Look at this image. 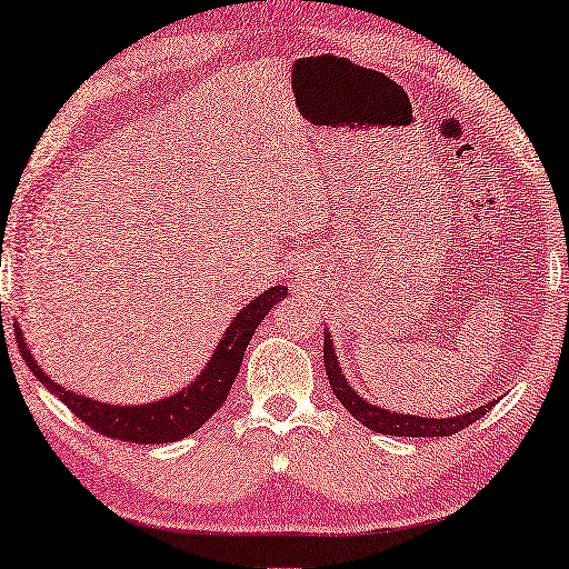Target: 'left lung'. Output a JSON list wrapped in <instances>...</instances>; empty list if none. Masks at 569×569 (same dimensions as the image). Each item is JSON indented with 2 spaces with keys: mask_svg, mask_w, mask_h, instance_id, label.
Wrapping results in <instances>:
<instances>
[{
  "mask_svg": "<svg viewBox=\"0 0 569 569\" xmlns=\"http://www.w3.org/2000/svg\"><path fill=\"white\" fill-rule=\"evenodd\" d=\"M322 358H325V370H328V380L335 390V396H338L340 403L348 408L350 416H356V421L372 428L376 433L408 436V439H418V436H451V433H459L461 428L471 426L473 421H479V418L487 416L489 408L495 406L489 400L487 406H479L473 408V411L451 416V418H426V416L388 411V408L370 403V400L362 398L358 390L348 383L346 372H342V366L338 362V352H335V342L330 340V330H325Z\"/></svg>",
  "mask_w": 569,
  "mask_h": 569,
  "instance_id": "left-lung-1",
  "label": "left lung"
}]
</instances>
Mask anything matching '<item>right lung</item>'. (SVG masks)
I'll return each instance as SVG.
<instances>
[{
    "instance_id": "right-lung-1",
    "label": "right lung",
    "mask_w": 569,
    "mask_h": 569,
    "mask_svg": "<svg viewBox=\"0 0 569 569\" xmlns=\"http://www.w3.org/2000/svg\"><path fill=\"white\" fill-rule=\"evenodd\" d=\"M284 297L287 287L274 284L259 297H254L251 302H247V307H241L237 318L229 322V328L221 335L217 348H213L209 362L191 383H186L171 396L141 406H120L108 403V400H92L88 396L72 393V390L64 386L54 383L48 372L37 366L20 325H17V342H20L22 358L27 362V368L34 372V378L40 380L52 396H58L82 423H88L92 428V431L108 436V439L130 443H173L186 439V436H191L193 431H199V428L219 411V406L229 396L231 383L237 380V372L241 368V360H244L251 335L259 328V322L267 318V312L272 310L279 300H284Z\"/></svg>"
}]
</instances>
